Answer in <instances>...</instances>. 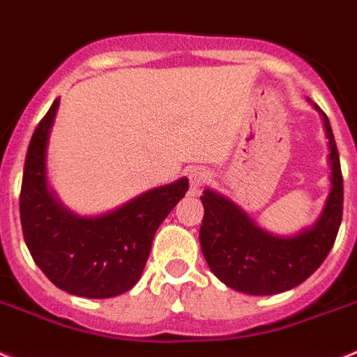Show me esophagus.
I'll return each mask as SVG.
<instances>
[{
	"instance_id": "1",
	"label": "esophagus",
	"mask_w": 357,
	"mask_h": 357,
	"mask_svg": "<svg viewBox=\"0 0 357 357\" xmlns=\"http://www.w3.org/2000/svg\"><path fill=\"white\" fill-rule=\"evenodd\" d=\"M188 178H190V184L193 190H199L200 185H204L206 182L210 181V173L206 172L204 167H193L188 173Z\"/></svg>"
}]
</instances>
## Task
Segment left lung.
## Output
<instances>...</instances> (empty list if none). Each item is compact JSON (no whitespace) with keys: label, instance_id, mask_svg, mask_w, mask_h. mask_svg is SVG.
Listing matches in <instances>:
<instances>
[{"label":"left lung","instance_id":"left-lung-1","mask_svg":"<svg viewBox=\"0 0 357 357\" xmlns=\"http://www.w3.org/2000/svg\"><path fill=\"white\" fill-rule=\"evenodd\" d=\"M312 105L319 111L328 138L331 191L310 228L290 237L273 235L217 191L204 190L200 197L204 206L200 248L211 272L234 290L250 296L291 290L316 272L334 246L343 217V176L331 122L316 104Z\"/></svg>","mask_w":357,"mask_h":357}]
</instances>
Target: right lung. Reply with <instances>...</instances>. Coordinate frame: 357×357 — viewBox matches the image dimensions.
Segmentation results:
<instances>
[{"instance_id": "right-lung-1", "label": "right lung", "mask_w": 357, "mask_h": 357, "mask_svg": "<svg viewBox=\"0 0 357 357\" xmlns=\"http://www.w3.org/2000/svg\"><path fill=\"white\" fill-rule=\"evenodd\" d=\"M60 98L32 135L23 169L20 217L34 263L67 294L91 299L131 290L144 272L153 237L188 191V178L144 191L116 210L79 217L47 182V147Z\"/></svg>"}]
</instances>
